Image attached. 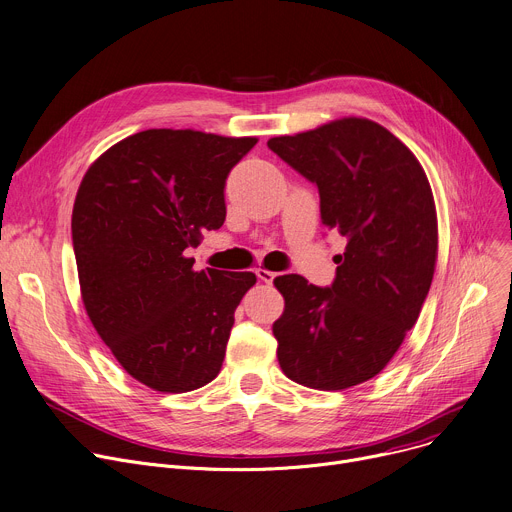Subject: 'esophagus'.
<instances>
[{
  "instance_id": "obj_1",
  "label": "esophagus",
  "mask_w": 512,
  "mask_h": 512,
  "mask_svg": "<svg viewBox=\"0 0 512 512\" xmlns=\"http://www.w3.org/2000/svg\"><path fill=\"white\" fill-rule=\"evenodd\" d=\"M256 277H258L262 283H268V285H270L274 279L279 277V274L272 272V270H266V268H258V270H256Z\"/></svg>"
}]
</instances>
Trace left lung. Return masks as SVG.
<instances>
[{"instance_id": "left-lung-1", "label": "left lung", "mask_w": 512, "mask_h": 512, "mask_svg": "<svg viewBox=\"0 0 512 512\" xmlns=\"http://www.w3.org/2000/svg\"><path fill=\"white\" fill-rule=\"evenodd\" d=\"M268 147L318 186L326 229L346 238L336 279H274L285 297L272 324L283 373L313 389L375 377L416 324L437 264V211L414 153L385 127L348 116Z\"/></svg>"}]
</instances>
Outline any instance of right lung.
<instances>
[{
    "mask_svg": "<svg viewBox=\"0 0 512 512\" xmlns=\"http://www.w3.org/2000/svg\"><path fill=\"white\" fill-rule=\"evenodd\" d=\"M258 143L192 129H149L108 151L75 196L71 238L90 322L123 369L184 393L223 365L252 272H196L188 248L225 221V180Z\"/></svg>",
    "mask_w": 512,
    "mask_h": 512,
    "instance_id": "add662e5",
    "label": "right lung"
}]
</instances>
